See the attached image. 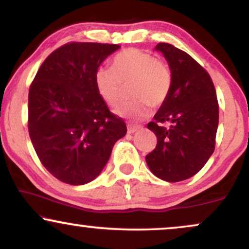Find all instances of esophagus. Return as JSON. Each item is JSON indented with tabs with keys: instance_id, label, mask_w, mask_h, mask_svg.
<instances>
[{
	"instance_id": "esophagus-1",
	"label": "esophagus",
	"mask_w": 249,
	"mask_h": 249,
	"mask_svg": "<svg viewBox=\"0 0 249 249\" xmlns=\"http://www.w3.org/2000/svg\"><path fill=\"white\" fill-rule=\"evenodd\" d=\"M142 125H137V124H128V132L129 134H134V132L141 130Z\"/></svg>"
}]
</instances>
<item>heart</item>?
Instances as JSON below:
<instances>
[{"label": "heart", "instance_id": "1", "mask_svg": "<svg viewBox=\"0 0 249 249\" xmlns=\"http://www.w3.org/2000/svg\"><path fill=\"white\" fill-rule=\"evenodd\" d=\"M130 85V97L136 101L121 104L115 113L138 120L148 114V107L158 108L168 100L172 87L171 69L153 53L131 47L118 53L111 68H101L95 73L97 93L110 107L120 102L124 88Z\"/></svg>", "mask_w": 249, "mask_h": 249}]
</instances>
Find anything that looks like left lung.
Instances as JSON below:
<instances>
[{
	"instance_id": "8db88e82",
	"label": "left lung",
	"mask_w": 249,
	"mask_h": 249,
	"mask_svg": "<svg viewBox=\"0 0 249 249\" xmlns=\"http://www.w3.org/2000/svg\"><path fill=\"white\" fill-rule=\"evenodd\" d=\"M172 72L168 100L148 122L156 147L146 155L158 178L178 182L195 176L215 148L219 103L210 74L189 54L171 44L159 43Z\"/></svg>"
}]
</instances>
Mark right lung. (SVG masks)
Instances as JSON below:
<instances>
[{
  "instance_id": "add662e5",
  "label": "right lung",
  "mask_w": 249,
  "mask_h": 249,
  "mask_svg": "<svg viewBox=\"0 0 249 249\" xmlns=\"http://www.w3.org/2000/svg\"><path fill=\"white\" fill-rule=\"evenodd\" d=\"M120 49L115 44L71 42L53 51L29 88L28 131L39 161L60 181L79 186L100 175L124 119L98 95L95 73Z\"/></svg>"
}]
</instances>
